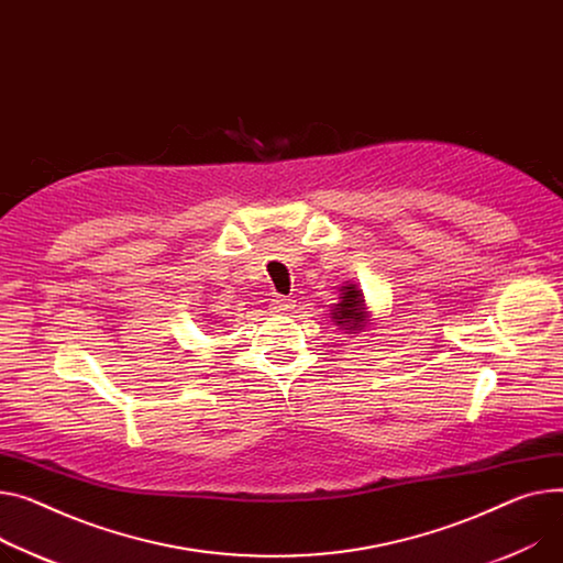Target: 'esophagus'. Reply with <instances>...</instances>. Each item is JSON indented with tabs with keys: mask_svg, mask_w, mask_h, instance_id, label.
<instances>
[{
	"mask_svg": "<svg viewBox=\"0 0 563 563\" xmlns=\"http://www.w3.org/2000/svg\"><path fill=\"white\" fill-rule=\"evenodd\" d=\"M272 310H274V312H280V314L291 312V310H294V301H291L289 296H276L274 301H272Z\"/></svg>",
	"mask_w": 563,
	"mask_h": 563,
	"instance_id": "1",
	"label": "esophagus"
}]
</instances>
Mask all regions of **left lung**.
Masks as SVG:
<instances>
[{
  "mask_svg": "<svg viewBox=\"0 0 563 563\" xmlns=\"http://www.w3.org/2000/svg\"><path fill=\"white\" fill-rule=\"evenodd\" d=\"M342 303L334 306V317L336 323L349 325L346 330H360L364 323V296L355 285H349L342 289Z\"/></svg>",
  "mask_w": 563,
  "mask_h": 563,
  "instance_id": "left-lung-1",
  "label": "left lung"
}]
</instances>
